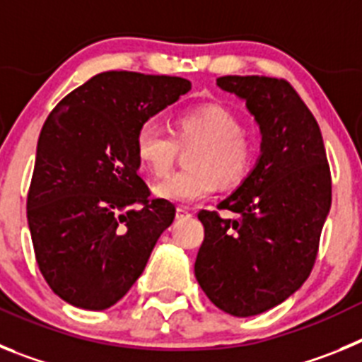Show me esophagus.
Returning a JSON list of instances; mask_svg holds the SVG:
<instances>
[{
	"mask_svg": "<svg viewBox=\"0 0 362 362\" xmlns=\"http://www.w3.org/2000/svg\"><path fill=\"white\" fill-rule=\"evenodd\" d=\"M190 216V210L185 209V206H177V209H175V217H177V219H187V217Z\"/></svg>",
	"mask_w": 362,
	"mask_h": 362,
	"instance_id": "esophagus-1",
	"label": "esophagus"
}]
</instances>
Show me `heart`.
Masks as SVG:
<instances>
[{"label": "heart", "mask_w": 362, "mask_h": 362, "mask_svg": "<svg viewBox=\"0 0 362 362\" xmlns=\"http://www.w3.org/2000/svg\"><path fill=\"white\" fill-rule=\"evenodd\" d=\"M196 145L188 156L190 170L179 172L153 188L159 199L192 204L219 188H235L248 177L255 159L252 137L243 132L239 117L223 105L209 103L181 112L174 136L156 121L137 130L136 152L150 174L165 177L174 166L177 148Z\"/></svg>", "instance_id": "obj_1"}]
</instances>
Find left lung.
<instances>
[{"mask_svg":"<svg viewBox=\"0 0 362 362\" xmlns=\"http://www.w3.org/2000/svg\"><path fill=\"white\" fill-rule=\"evenodd\" d=\"M221 90L246 103L261 130V156L248 177L217 204L238 214H197L204 239L196 279L223 312L252 317L303 286L317 257L332 204L321 130L293 86L264 76H223Z\"/></svg>","mask_w":362,"mask_h":362,"instance_id":"left-lung-1","label":"left lung"}]
</instances>
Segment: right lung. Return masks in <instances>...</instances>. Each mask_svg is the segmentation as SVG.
Masks as SVG:
<instances>
[{"mask_svg": "<svg viewBox=\"0 0 362 362\" xmlns=\"http://www.w3.org/2000/svg\"><path fill=\"white\" fill-rule=\"evenodd\" d=\"M190 88L183 78L112 70L70 92L45 121L27 219L37 267L69 305H116L172 225L174 204L148 199L137 174L136 136Z\"/></svg>", "mask_w": 362, "mask_h": 362, "instance_id": "obj_1", "label": "right lung"}]
</instances>
